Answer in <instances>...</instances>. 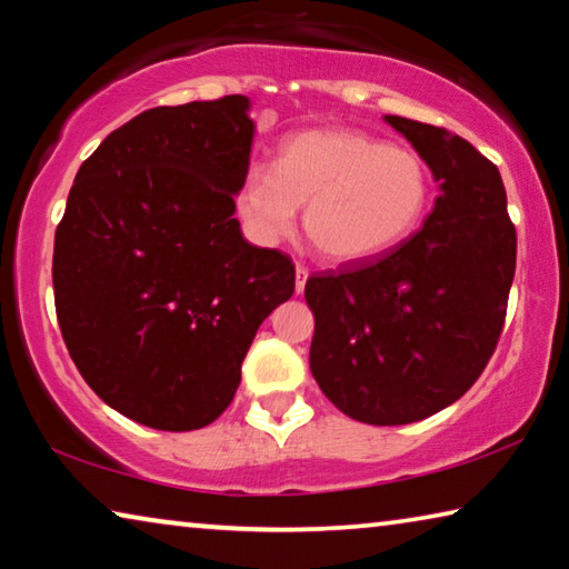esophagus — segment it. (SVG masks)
<instances>
[{
	"label": "esophagus",
	"instance_id": "obj_1",
	"mask_svg": "<svg viewBox=\"0 0 569 569\" xmlns=\"http://www.w3.org/2000/svg\"><path fill=\"white\" fill-rule=\"evenodd\" d=\"M306 281H308V268L296 266V293H303Z\"/></svg>",
	"mask_w": 569,
	"mask_h": 569
}]
</instances>
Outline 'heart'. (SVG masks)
Returning a JSON list of instances; mask_svg holds the SVG:
<instances>
[{
	"label": "heart",
	"instance_id": "1",
	"mask_svg": "<svg viewBox=\"0 0 569 569\" xmlns=\"http://www.w3.org/2000/svg\"><path fill=\"white\" fill-rule=\"evenodd\" d=\"M429 168L417 152L349 128L301 130L283 140L276 170L250 168L238 190L248 228L263 243L303 230L326 261L359 266L401 246L427 216Z\"/></svg>",
	"mask_w": 569,
	"mask_h": 569
}]
</instances>
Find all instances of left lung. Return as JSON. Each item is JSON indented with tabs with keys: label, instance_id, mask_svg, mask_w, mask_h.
I'll use <instances>...</instances> for the list:
<instances>
[{
	"label": "left lung",
	"instance_id": "8db88e82",
	"mask_svg": "<svg viewBox=\"0 0 569 569\" xmlns=\"http://www.w3.org/2000/svg\"><path fill=\"white\" fill-rule=\"evenodd\" d=\"M439 182L423 228L391 253L311 276V373L346 417L427 419L465 397L497 349L517 233L495 162L435 124L387 114Z\"/></svg>",
	"mask_w": 569,
	"mask_h": 569
}]
</instances>
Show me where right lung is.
I'll return each mask as SVG.
<instances>
[{"mask_svg": "<svg viewBox=\"0 0 569 569\" xmlns=\"http://www.w3.org/2000/svg\"><path fill=\"white\" fill-rule=\"evenodd\" d=\"M250 100L152 108L77 170L54 233L52 283L77 371L124 417L208 427L233 401L250 343L293 296L296 266L240 233Z\"/></svg>", "mask_w": 569, "mask_h": 569, "instance_id": "1", "label": "right lung"}]
</instances>
